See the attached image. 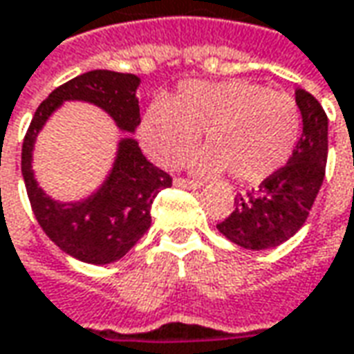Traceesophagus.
Masks as SVG:
<instances>
[{"instance_id": "esophagus-1", "label": "esophagus", "mask_w": 354, "mask_h": 354, "mask_svg": "<svg viewBox=\"0 0 354 354\" xmlns=\"http://www.w3.org/2000/svg\"><path fill=\"white\" fill-rule=\"evenodd\" d=\"M174 184L180 186V188L186 189H198L201 186L200 182H196V180H186V178H174Z\"/></svg>"}]
</instances>
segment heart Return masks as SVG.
I'll return each mask as SVG.
<instances>
[{
	"instance_id": "heart-1",
	"label": "heart",
	"mask_w": 354,
	"mask_h": 354,
	"mask_svg": "<svg viewBox=\"0 0 354 354\" xmlns=\"http://www.w3.org/2000/svg\"><path fill=\"white\" fill-rule=\"evenodd\" d=\"M205 133V149L192 166L214 176L229 170L237 182L257 184L290 160L299 139L296 102L245 80L180 84L170 102H154L140 121V140L156 165L178 166Z\"/></svg>"
}]
</instances>
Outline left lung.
Instances as JSON below:
<instances>
[{
    "label": "left lung",
    "instance_id": "8db88e82",
    "mask_svg": "<svg viewBox=\"0 0 354 354\" xmlns=\"http://www.w3.org/2000/svg\"><path fill=\"white\" fill-rule=\"evenodd\" d=\"M301 137L288 165L235 198V209L217 223L221 235L249 250L272 249L294 237L317 198L327 165V115L306 90H296Z\"/></svg>",
    "mask_w": 354,
    "mask_h": 354
}]
</instances>
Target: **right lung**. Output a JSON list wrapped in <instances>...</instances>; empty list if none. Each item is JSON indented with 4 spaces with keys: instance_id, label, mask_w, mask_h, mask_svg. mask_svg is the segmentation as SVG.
Returning <instances> with one entry per match:
<instances>
[{
    "instance_id": "obj_1",
    "label": "right lung",
    "mask_w": 354,
    "mask_h": 354,
    "mask_svg": "<svg viewBox=\"0 0 354 354\" xmlns=\"http://www.w3.org/2000/svg\"><path fill=\"white\" fill-rule=\"evenodd\" d=\"M140 78L111 70H92L58 86L35 111L21 151V172L39 225L56 247L88 264H109L125 257L151 227V207L172 178L140 153L139 142L123 137L113 168L104 184L80 201L53 200L32 172V149L48 117L64 102H88L102 107L121 131L139 127L137 88Z\"/></svg>"
}]
</instances>
